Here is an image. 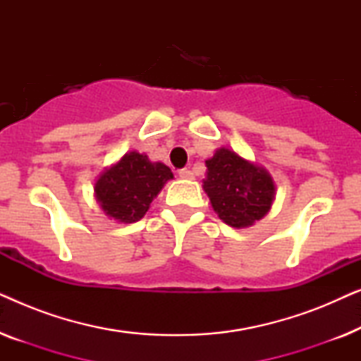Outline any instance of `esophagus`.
Masks as SVG:
<instances>
[{"label": "esophagus", "mask_w": 361, "mask_h": 361, "mask_svg": "<svg viewBox=\"0 0 361 361\" xmlns=\"http://www.w3.org/2000/svg\"><path fill=\"white\" fill-rule=\"evenodd\" d=\"M180 179H194V172L189 169H179Z\"/></svg>", "instance_id": "esophagus-1"}]
</instances>
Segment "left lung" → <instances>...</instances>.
Segmentation results:
<instances>
[{
    "mask_svg": "<svg viewBox=\"0 0 361 361\" xmlns=\"http://www.w3.org/2000/svg\"><path fill=\"white\" fill-rule=\"evenodd\" d=\"M204 190L226 225L245 228L263 219L274 199V182L263 167L221 147L205 161Z\"/></svg>",
    "mask_w": 361,
    "mask_h": 361,
    "instance_id": "obj_1",
    "label": "left lung"
}]
</instances>
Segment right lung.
Masks as SVG:
<instances>
[{
	"mask_svg": "<svg viewBox=\"0 0 361 361\" xmlns=\"http://www.w3.org/2000/svg\"><path fill=\"white\" fill-rule=\"evenodd\" d=\"M169 167L151 162L147 156L133 151L100 176L95 195L103 212L123 224L141 220L162 185L172 179Z\"/></svg>",
	"mask_w": 361,
	"mask_h": 361,
	"instance_id": "add662e5",
	"label": "right lung"
}]
</instances>
